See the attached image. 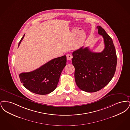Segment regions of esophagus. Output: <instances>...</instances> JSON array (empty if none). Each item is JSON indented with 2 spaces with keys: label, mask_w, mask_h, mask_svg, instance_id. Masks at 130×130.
Here are the masks:
<instances>
[{
  "label": "esophagus",
  "mask_w": 130,
  "mask_h": 130,
  "mask_svg": "<svg viewBox=\"0 0 130 130\" xmlns=\"http://www.w3.org/2000/svg\"><path fill=\"white\" fill-rule=\"evenodd\" d=\"M67 59L68 60H71L72 59V56L69 54L67 55Z\"/></svg>",
  "instance_id": "obj_1"
}]
</instances>
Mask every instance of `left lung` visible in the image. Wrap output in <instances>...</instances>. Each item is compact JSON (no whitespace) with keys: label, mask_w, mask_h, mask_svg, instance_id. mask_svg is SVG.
<instances>
[{"label":"left lung","mask_w":130,"mask_h":130,"mask_svg":"<svg viewBox=\"0 0 130 130\" xmlns=\"http://www.w3.org/2000/svg\"><path fill=\"white\" fill-rule=\"evenodd\" d=\"M98 33L104 39L105 48L100 53L82 47L73 53L74 78L78 87L88 93L95 92L106 86L116 70L117 56L112 39L103 28L98 26Z\"/></svg>","instance_id":"1"}]
</instances>
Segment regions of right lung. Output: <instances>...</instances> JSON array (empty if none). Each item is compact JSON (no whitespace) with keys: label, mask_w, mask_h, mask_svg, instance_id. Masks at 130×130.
<instances>
[{"label":"right lung","mask_w":130,"mask_h":130,"mask_svg":"<svg viewBox=\"0 0 130 130\" xmlns=\"http://www.w3.org/2000/svg\"><path fill=\"white\" fill-rule=\"evenodd\" d=\"M25 34L19 42L18 47ZM66 56L54 58L32 72L19 75L23 85L32 93L47 94L54 91L57 86L62 70L67 62Z\"/></svg>","instance_id":"obj_1"}]
</instances>
